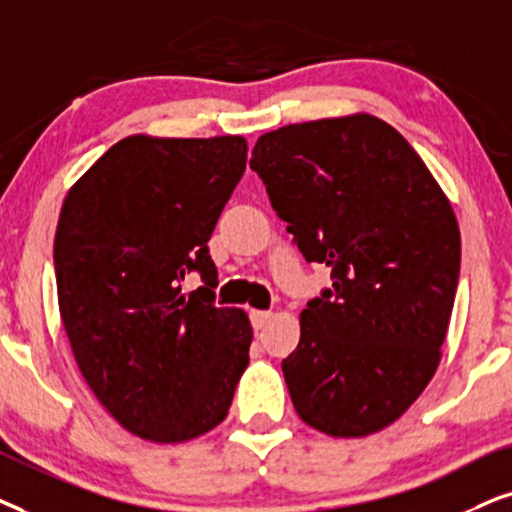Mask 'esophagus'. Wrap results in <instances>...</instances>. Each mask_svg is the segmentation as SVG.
<instances>
[{"label":"esophagus","mask_w":512,"mask_h":512,"mask_svg":"<svg viewBox=\"0 0 512 512\" xmlns=\"http://www.w3.org/2000/svg\"><path fill=\"white\" fill-rule=\"evenodd\" d=\"M271 316H274V313H271V311L252 309L250 311V323H252V327H255V330H262V327H267Z\"/></svg>","instance_id":"1"}]
</instances>
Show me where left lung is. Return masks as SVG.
I'll list each match as a JSON object with an SVG mask.
<instances>
[{
	"mask_svg": "<svg viewBox=\"0 0 512 512\" xmlns=\"http://www.w3.org/2000/svg\"><path fill=\"white\" fill-rule=\"evenodd\" d=\"M250 168L304 260L332 278L281 365L292 405L332 438L391 426L440 365L461 267L452 203L410 142L372 114L264 133Z\"/></svg>",
	"mask_w": 512,
	"mask_h": 512,
	"instance_id": "obj_1",
	"label": "left lung"
}]
</instances>
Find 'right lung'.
<instances>
[{
    "label": "right lung",
    "instance_id": "add662e5",
    "mask_svg": "<svg viewBox=\"0 0 512 512\" xmlns=\"http://www.w3.org/2000/svg\"><path fill=\"white\" fill-rule=\"evenodd\" d=\"M248 142L131 135L67 192L53 243L58 306L74 360L126 431L173 445L227 417L248 367L243 309L215 306L208 255ZM199 270L204 285L182 293Z\"/></svg>",
    "mask_w": 512,
    "mask_h": 512
}]
</instances>
